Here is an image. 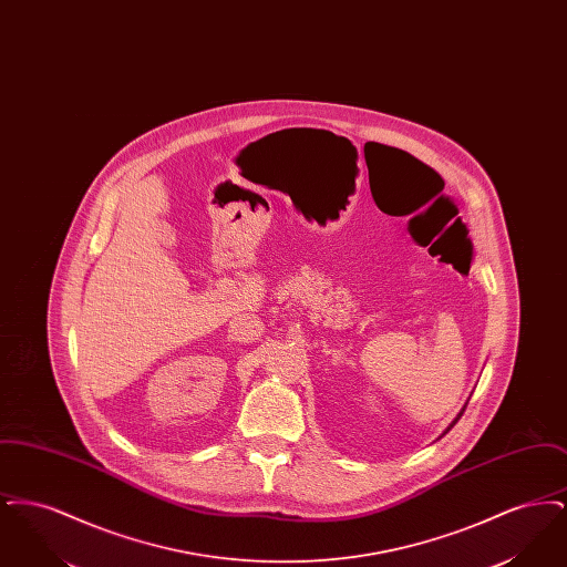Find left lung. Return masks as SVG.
I'll list each match as a JSON object with an SVG mask.
<instances>
[{"mask_svg":"<svg viewBox=\"0 0 567 567\" xmlns=\"http://www.w3.org/2000/svg\"><path fill=\"white\" fill-rule=\"evenodd\" d=\"M463 410H465V408H463ZM463 410H461V412H458V416H457V419H455V421H453V425H451V427H449V430H446V432H444V433H449V432H451V430H453V427H455V423H457L458 419H461V414H463ZM444 433H442V435H444Z\"/></svg>","mask_w":567,"mask_h":567,"instance_id":"1","label":"left lung"}]
</instances>
